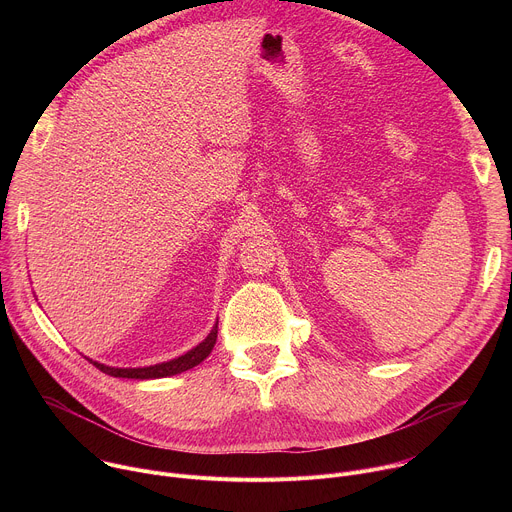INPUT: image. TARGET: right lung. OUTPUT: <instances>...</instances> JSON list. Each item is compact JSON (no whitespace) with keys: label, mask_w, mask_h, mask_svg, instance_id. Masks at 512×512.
I'll return each instance as SVG.
<instances>
[{"label":"right lung","mask_w":512,"mask_h":512,"mask_svg":"<svg viewBox=\"0 0 512 512\" xmlns=\"http://www.w3.org/2000/svg\"><path fill=\"white\" fill-rule=\"evenodd\" d=\"M216 334H218V322L214 324V328L210 330V334L196 346L192 348L190 352L174 358V360H168V362H162V364H154V367H143V369H113V367H105V364L101 362H93L95 367L99 371H103L105 375H111V377H121V379H162V377H172V375H178V373H184L192 367H196V364H200L214 348L216 344Z\"/></svg>","instance_id":"right-lung-1"}]
</instances>
